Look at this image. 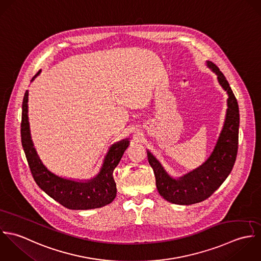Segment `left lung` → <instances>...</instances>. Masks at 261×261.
Listing matches in <instances>:
<instances>
[{
  "instance_id": "8db88e82",
  "label": "left lung",
  "mask_w": 261,
  "mask_h": 261,
  "mask_svg": "<svg viewBox=\"0 0 261 261\" xmlns=\"http://www.w3.org/2000/svg\"><path fill=\"white\" fill-rule=\"evenodd\" d=\"M208 68L216 73L218 82L227 92V111L224 125L215 148L208 159L198 168L178 178L170 176L161 163L149 150L147 157L151 165L159 195L176 205H192L205 201L225 181L230 174L238 150L239 108L237 100L224 74L212 61H206Z\"/></svg>"
}]
</instances>
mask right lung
<instances>
[{
    "instance_id": "obj_1",
    "label": "right lung",
    "mask_w": 261,
    "mask_h": 261,
    "mask_svg": "<svg viewBox=\"0 0 261 261\" xmlns=\"http://www.w3.org/2000/svg\"><path fill=\"white\" fill-rule=\"evenodd\" d=\"M40 72L41 70L32 77L31 82ZM28 91H26L22 104L21 140L31 173L38 187L53 200L70 210L101 208L112 203L117 194L113 171L130 144L129 138L111 145L103 165L95 177L84 180L61 177L43 164L34 147L28 118Z\"/></svg>"
}]
</instances>
